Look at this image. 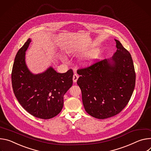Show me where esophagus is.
Returning <instances> with one entry per match:
<instances>
[{"instance_id": "esophagus-1", "label": "esophagus", "mask_w": 151, "mask_h": 151, "mask_svg": "<svg viewBox=\"0 0 151 151\" xmlns=\"http://www.w3.org/2000/svg\"><path fill=\"white\" fill-rule=\"evenodd\" d=\"M78 78V76L77 74H74L73 76V78L74 83H76Z\"/></svg>"}]
</instances>
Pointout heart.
<instances>
[{
	"instance_id": "obj_1",
	"label": "heart",
	"mask_w": 151,
	"mask_h": 151,
	"mask_svg": "<svg viewBox=\"0 0 151 151\" xmlns=\"http://www.w3.org/2000/svg\"><path fill=\"white\" fill-rule=\"evenodd\" d=\"M73 49H69L68 50V53L69 54H73ZM98 55V52L96 50H92V51L88 53L86 55H85L83 56V59H81L80 62V65L83 67H87L89 66H91L93 64L95 60L96 59Z\"/></svg>"
}]
</instances>
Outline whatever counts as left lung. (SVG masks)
Segmentation results:
<instances>
[{"label": "left lung", "mask_w": 151, "mask_h": 151, "mask_svg": "<svg viewBox=\"0 0 151 151\" xmlns=\"http://www.w3.org/2000/svg\"><path fill=\"white\" fill-rule=\"evenodd\" d=\"M116 52L107 59L77 70V80L86 111L104 119L120 113L134 89L136 73L131 56L117 40Z\"/></svg>", "instance_id": "obj_1"}]
</instances>
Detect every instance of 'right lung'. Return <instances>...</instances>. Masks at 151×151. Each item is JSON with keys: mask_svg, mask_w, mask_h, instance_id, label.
Returning a JSON list of instances; mask_svg holds the SVG:
<instances>
[{"mask_svg": "<svg viewBox=\"0 0 151 151\" xmlns=\"http://www.w3.org/2000/svg\"><path fill=\"white\" fill-rule=\"evenodd\" d=\"M29 38L17 53L11 80L13 91L21 106L36 118L48 119L58 115L63 106V96L73 85V71L58 73L52 67L34 74L25 62Z\"/></svg>", "mask_w": 151, "mask_h": 151, "instance_id": "obj_1", "label": "right lung"}]
</instances>
